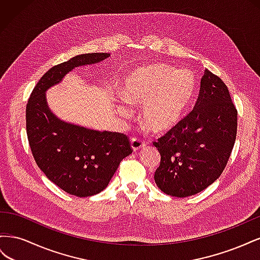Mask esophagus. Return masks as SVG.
<instances>
[{
	"instance_id": "1",
	"label": "esophagus",
	"mask_w": 260,
	"mask_h": 260,
	"mask_svg": "<svg viewBox=\"0 0 260 260\" xmlns=\"http://www.w3.org/2000/svg\"><path fill=\"white\" fill-rule=\"evenodd\" d=\"M144 145H145V143L142 139H139L136 137L131 138V147L133 151H139V149L142 148Z\"/></svg>"
}]
</instances>
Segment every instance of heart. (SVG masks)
I'll list each match as a JSON object with an SVG mask.
<instances>
[{"instance_id": "b5f03b06", "label": "heart", "mask_w": 260, "mask_h": 260, "mask_svg": "<svg viewBox=\"0 0 260 260\" xmlns=\"http://www.w3.org/2000/svg\"><path fill=\"white\" fill-rule=\"evenodd\" d=\"M195 90L196 80L190 70L153 65L133 74L123 86L122 95L130 103L144 104L142 120L148 130L164 132L182 119ZM119 111L128 114L123 107Z\"/></svg>"}]
</instances>
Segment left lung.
<instances>
[{
  "label": "left lung",
  "mask_w": 260,
  "mask_h": 260,
  "mask_svg": "<svg viewBox=\"0 0 260 260\" xmlns=\"http://www.w3.org/2000/svg\"><path fill=\"white\" fill-rule=\"evenodd\" d=\"M237 129L238 111L228 86L206 69L194 108L153 142L160 154L157 186L176 198L205 190L224 170Z\"/></svg>",
  "instance_id": "left-lung-1"
}]
</instances>
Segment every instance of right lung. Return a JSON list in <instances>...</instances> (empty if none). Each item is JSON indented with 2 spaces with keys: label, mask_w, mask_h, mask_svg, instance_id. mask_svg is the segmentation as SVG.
<instances>
[{
  "label": "right lung",
  "mask_w": 260,
  "mask_h": 260,
  "mask_svg": "<svg viewBox=\"0 0 260 260\" xmlns=\"http://www.w3.org/2000/svg\"><path fill=\"white\" fill-rule=\"evenodd\" d=\"M108 56V53L81 54L52 67L36 84L26 107L28 142L38 167L62 191L78 198L104 190L120 161L132 153L130 140L123 133L60 121L50 112L44 93L75 67Z\"/></svg>",
  "instance_id": "right-lung-1"
}]
</instances>
